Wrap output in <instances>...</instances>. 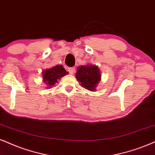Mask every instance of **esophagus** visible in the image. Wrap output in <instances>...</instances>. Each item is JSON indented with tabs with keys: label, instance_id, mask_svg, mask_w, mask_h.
<instances>
[{
	"label": "esophagus",
	"instance_id": "34e87169",
	"mask_svg": "<svg viewBox=\"0 0 155 155\" xmlns=\"http://www.w3.org/2000/svg\"><path fill=\"white\" fill-rule=\"evenodd\" d=\"M68 71L70 74H74L76 71V68L75 67H69L68 68Z\"/></svg>",
	"mask_w": 155,
	"mask_h": 155
}]
</instances>
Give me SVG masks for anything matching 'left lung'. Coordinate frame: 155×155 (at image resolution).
I'll return each mask as SVG.
<instances>
[{
	"mask_svg": "<svg viewBox=\"0 0 155 155\" xmlns=\"http://www.w3.org/2000/svg\"><path fill=\"white\" fill-rule=\"evenodd\" d=\"M76 78L81 82L82 87L94 91L99 82L101 81V74L97 66H81L77 68Z\"/></svg>",
	"mask_w": 155,
	"mask_h": 155,
	"instance_id": "obj_1",
	"label": "left lung"
}]
</instances>
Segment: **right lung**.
Masks as SVG:
<instances>
[{
  "label": "right lung",
  "mask_w": 155,
  "mask_h": 155,
  "mask_svg": "<svg viewBox=\"0 0 155 155\" xmlns=\"http://www.w3.org/2000/svg\"><path fill=\"white\" fill-rule=\"evenodd\" d=\"M42 74L44 82L51 87L58 81V79L68 74V72L64 69L62 65H58L53 68L45 70L42 72Z\"/></svg>",
  "instance_id": "right-lung-1"
}]
</instances>
